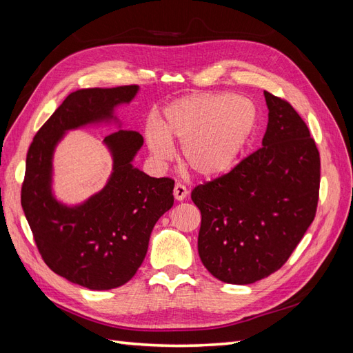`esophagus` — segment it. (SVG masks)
<instances>
[{"label": "esophagus", "instance_id": "34e87169", "mask_svg": "<svg viewBox=\"0 0 353 353\" xmlns=\"http://www.w3.org/2000/svg\"><path fill=\"white\" fill-rule=\"evenodd\" d=\"M187 194H188V190H187V187L184 185V184H175V188H174V196H175V199L176 200H184L185 197H187Z\"/></svg>", "mask_w": 353, "mask_h": 353}]
</instances>
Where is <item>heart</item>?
Wrapping results in <instances>:
<instances>
[{
  "label": "heart",
  "instance_id": "obj_1",
  "mask_svg": "<svg viewBox=\"0 0 353 353\" xmlns=\"http://www.w3.org/2000/svg\"><path fill=\"white\" fill-rule=\"evenodd\" d=\"M256 109L231 94H191L168 105L165 130L157 122L147 130V144L159 160L174 156L172 143L183 145L185 165L203 178L225 174L236 163L254 130Z\"/></svg>",
  "mask_w": 353,
  "mask_h": 353
}]
</instances>
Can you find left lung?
I'll return each instance as SVG.
<instances>
[{
    "mask_svg": "<svg viewBox=\"0 0 353 353\" xmlns=\"http://www.w3.org/2000/svg\"><path fill=\"white\" fill-rule=\"evenodd\" d=\"M262 147L228 174L197 185L199 254L215 279L252 284L279 271L311 225L319 197V152L292 104L263 91Z\"/></svg>",
    "mask_w": 353,
    "mask_h": 353,
    "instance_id": "8db88e82",
    "label": "left lung"
}]
</instances>
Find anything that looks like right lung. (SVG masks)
<instances>
[{
	"instance_id": "1",
	"label": "right lung",
	"mask_w": 353,
	"mask_h": 353,
	"mask_svg": "<svg viewBox=\"0 0 353 353\" xmlns=\"http://www.w3.org/2000/svg\"><path fill=\"white\" fill-rule=\"evenodd\" d=\"M137 91V85H122L69 94L39 128L26 156L20 197L41 258L57 275L90 290L116 288L135 275L154 223L174 205L175 181L134 168L143 135L121 130L104 138L113 154L108 185L68 208L51 193L52 152L68 130L113 119L116 105L130 103Z\"/></svg>"
}]
</instances>
